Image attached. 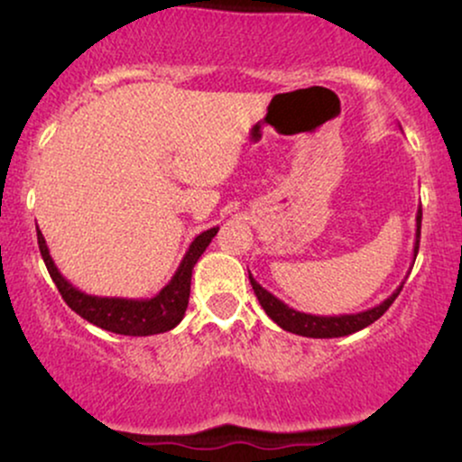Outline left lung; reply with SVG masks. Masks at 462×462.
Instances as JSON below:
<instances>
[{
  "label": "left lung",
  "mask_w": 462,
  "mask_h": 462,
  "mask_svg": "<svg viewBox=\"0 0 462 462\" xmlns=\"http://www.w3.org/2000/svg\"><path fill=\"white\" fill-rule=\"evenodd\" d=\"M419 236H421V208H419L417 213V238H415V249H412V258H417ZM249 282H252L254 293H256V298L261 301L264 312H267V315L272 317L282 330L300 334V337H310V338L347 337V334H354L363 330V328L371 326V323L380 319V317L389 310V306L393 304L397 295H400L402 286H404V282H402L393 293L383 301V304L374 306V309L369 310L356 312V315H309V312H300L291 309V306H286L282 300H278L273 293H269L267 289H263V286L254 280L252 273H249Z\"/></svg>",
  "instance_id": "8db88e82"
}]
</instances>
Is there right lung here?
<instances>
[{
  "instance_id": "add662e5",
  "label": "right lung",
  "mask_w": 462,
  "mask_h": 462,
  "mask_svg": "<svg viewBox=\"0 0 462 462\" xmlns=\"http://www.w3.org/2000/svg\"><path fill=\"white\" fill-rule=\"evenodd\" d=\"M217 232H219V227H210V230L195 236L187 254H184L182 263H180L178 272L169 280V284L162 286L161 293L147 300L99 298V295L84 293L58 272L56 263L50 256V247H47L43 232L36 230V238H39V249L47 272H50L69 309L76 310L82 319L102 328V330L125 334V337H150V334L173 330L182 321L189 306L193 267L199 261L201 254L206 252V247L210 245Z\"/></svg>"
}]
</instances>
